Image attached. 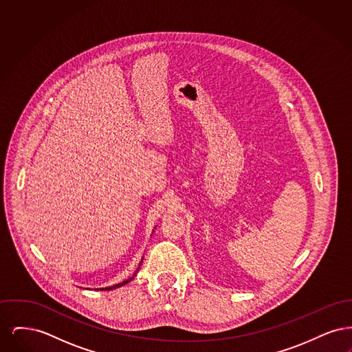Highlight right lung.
Here are the masks:
<instances>
[{
	"instance_id": "right-lung-1",
	"label": "right lung",
	"mask_w": 352,
	"mask_h": 352,
	"mask_svg": "<svg viewBox=\"0 0 352 352\" xmlns=\"http://www.w3.org/2000/svg\"><path fill=\"white\" fill-rule=\"evenodd\" d=\"M142 263V261H141ZM141 263H140V265H138V268H137V270L134 272L133 276L132 277H129L128 280H125V281H122V283H120V284L116 285H112V286H107V287H101V289H96V290H112V289H116V287H121V286H124V285L128 284V283H131L132 280L134 278V276H135V273L138 272V269H140V267H141Z\"/></svg>"
}]
</instances>
